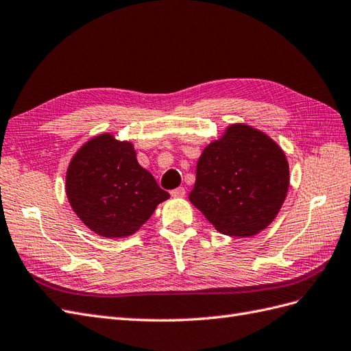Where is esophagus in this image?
Instances as JSON below:
<instances>
[{
  "label": "esophagus",
  "instance_id": "esophagus-1",
  "mask_svg": "<svg viewBox=\"0 0 351 351\" xmlns=\"http://www.w3.org/2000/svg\"><path fill=\"white\" fill-rule=\"evenodd\" d=\"M171 196H173V197H184V196H186V189H184V187L174 189L173 192H171Z\"/></svg>",
  "mask_w": 351,
  "mask_h": 351
}]
</instances>
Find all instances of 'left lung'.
Here are the masks:
<instances>
[{
    "label": "left lung",
    "instance_id": "1",
    "mask_svg": "<svg viewBox=\"0 0 351 351\" xmlns=\"http://www.w3.org/2000/svg\"><path fill=\"white\" fill-rule=\"evenodd\" d=\"M289 186V161L280 145L259 129L234 123L199 156L189 200L222 234L252 237L278 215Z\"/></svg>",
    "mask_w": 351,
    "mask_h": 351
}]
</instances>
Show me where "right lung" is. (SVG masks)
Masks as SVG:
<instances>
[{
	"instance_id": "right-lung-1",
	"label": "right lung",
	"mask_w": 351,
	"mask_h": 351,
	"mask_svg": "<svg viewBox=\"0 0 351 351\" xmlns=\"http://www.w3.org/2000/svg\"><path fill=\"white\" fill-rule=\"evenodd\" d=\"M66 195L83 224L107 239L134 234L169 197L137 162L133 143L112 133L92 137L73 155Z\"/></svg>"
}]
</instances>
